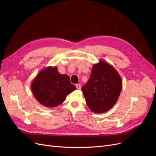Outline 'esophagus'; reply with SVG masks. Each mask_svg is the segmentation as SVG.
I'll use <instances>...</instances> for the list:
<instances>
[{
  "label": "esophagus",
  "mask_w": 156,
  "mask_h": 156,
  "mask_svg": "<svg viewBox=\"0 0 156 156\" xmlns=\"http://www.w3.org/2000/svg\"><path fill=\"white\" fill-rule=\"evenodd\" d=\"M75 86H76V88H77V90L81 89V84H75Z\"/></svg>",
  "instance_id": "1"
}]
</instances>
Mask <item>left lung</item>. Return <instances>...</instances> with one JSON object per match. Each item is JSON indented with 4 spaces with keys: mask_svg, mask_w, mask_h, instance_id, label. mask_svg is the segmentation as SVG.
<instances>
[{
    "mask_svg": "<svg viewBox=\"0 0 156 156\" xmlns=\"http://www.w3.org/2000/svg\"><path fill=\"white\" fill-rule=\"evenodd\" d=\"M122 88L119 74L111 65L101 60L93 66L90 77L81 90L90 109L101 113L115 104Z\"/></svg>",
    "mask_w": 156,
    "mask_h": 156,
    "instance_id": "1",
    "label": "left lung"
}]
</instances>
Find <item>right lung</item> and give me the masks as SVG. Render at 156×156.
Listing matches in <instances>:
<instances>
[{
	"label": "right lung",
	"instance_id": "add662e5",
	"mask_svg": "<svg viewBox=\"0 0 156 156\" xmlns=\"http://www.w3.org/2000/svg\"><path fill=\"white\" fill-rule=\"evenodd\" d=\"M31 88L38 102L49 107L60 105L67 95L76 90L68 75L60 74L56 67L41 71L32 83Z\"/></svg>",
	"mask_w": 156,
	"mask_h": 156
}]
</instances>
